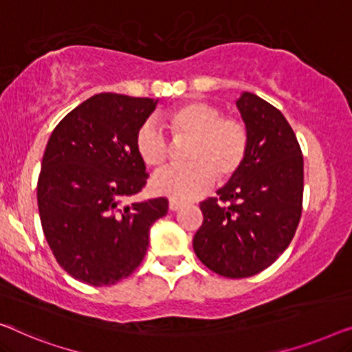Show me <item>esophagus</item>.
I'll list each match as a JSON object with an SVG mask.
<instances>
[{
    "label": "esophagus",
    "instance_id": "34e87169",
    "mask_svg": "<svg viewBox=\"0 0 352 352\" xmlns=\"http://www.w3.org/2000/svg\"><path fill=\"white\" fill-rule=\"evenodd\" d=\"M182 206H183V202H180V201H175V199L169 201V209L170 210H178Z\"/></svg>",
    "mask_w": 352,
    "mask_h": 352
}]
</instances>
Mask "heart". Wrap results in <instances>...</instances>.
Instances as JSON below:
<instances>
[{
	"label": "heart",
	"instance_id": "1",
	"mask_svg": "<svg viewBox=\"0 0 352 352\" xmlns=\"http://www.w3.org/2000/svg\"><path fill=\"white\" fill-rule=\"evenodd\" d=\"M214 103L186 102L166 111L162 120L177 142L190 140L185 166L167 167L153 178L157 195L190 201L214 185L231 180L249 155L250 131L241 118L221 116ZM135 150L150 167H161L170 156V142L155 122H145L135 135Z\"/></svg>",
	"mask_w": 352,
	"mask_h": 352
}]
</instances>
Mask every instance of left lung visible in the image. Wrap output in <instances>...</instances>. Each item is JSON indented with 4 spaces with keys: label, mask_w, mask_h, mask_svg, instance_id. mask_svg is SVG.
<instances>
[{
    "label": "left lung",
    "mask_w": 352,
    "mask_h": 352,
    "mask_svg": "<svg viewBox=\"0 0 352 352\" xmlns=\"http://www.w3.org/2000/svg\"><path fill=\"white\" fill-rule=\"evenodd\" d=\"M250 131L249 155L237 174L202 201L204 220L192 239L214 273L242 279L279 258L294 239L303 209V155L284 115L244 92L236 102Z\"/></svg>",
    "instance_id": "1"
}]
</instances>
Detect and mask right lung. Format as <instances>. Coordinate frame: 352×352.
Returning <instances> with one entry per match:
<instances>
[{
    "mask_svg": "<svg viewBox=\"0 0 352 352\" xmlns=\"http://www.w3.org/2000/svg\"><path fill=\"white\" fill-rule=\"evenodd\" d=\"M153 98L97 94L58 122L38 177V209L57 263L84 284L113 285L140 266L166 197L126 204L148 174L135 135Z\"/></svg>",
    "mask_w": 352,
    "mask_h": 352,
    "instance_id": "add662e5",
    "label": "right lung"
}]
</instances>
